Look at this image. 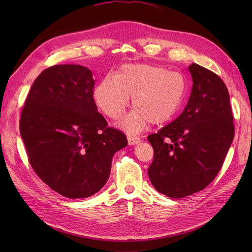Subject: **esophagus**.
Wrapping results in <instances>:
<instances>
[{"label": "esophagus", "instance_id": "esophagus-1", "mask_svg": "<svg viewBox=\"0 0 252 252\" xmlns=\"http://www.w3.org/2000/svg\"><path fill=\"white\" fill-rule=\"evenodd\" d=\"M128 143L129 145H135L141 142L140 138H138V136H134V135H128Z\"/></svg>", "mask_w": 252, "mask_h": 252}]
</instances>
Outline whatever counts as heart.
I'll return each instance as SVG.
<instances>
[{
    "mask_svg": "<svg viewBox=\"0 0 252 252\" xmlns=\"http://www.w3.org/2000/svg\"><path fill=\"white\" fill-rule=\"evenodd\" d=\"M185 78L179 72L148 64H127L117 75H107L94 90L96 105L106 116L118 120L132 96L134 109L122 122L129 132L170 121L184 101Z\"/></svg>",
    "mask_w": 252,
    "mask_h": 252,
    "instance_id": "obj_1",
    "label": "heart"
}]
</instances>
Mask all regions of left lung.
Masks as SVG:
<instances>
[{
	"label": "left lung",
	"instance_id": "1",
	"mask_svg": "<svg viewBox=\"0 0 252 252\" xmlns=\"http://www.w3.org/2000/svg\"><path fill=\"white\" fill-rule=\"evenodd\" d=\"M188 69L193 84L184 111L147 138L155 152L148 168L151 184L174 199L201 191L216 179L234 136L223 80L197 64Z\"/></svg>",
	"mask_w": 252,
	"mask_h": 252
}]
</instances>
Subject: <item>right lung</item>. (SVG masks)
I'll list each match as a JSON object with an SVG mask.
<instances>
[{"instance_id": "right-lung-1", "label": "right lung", "mask_w": 252, "mask_h": 252, "mask_svg": "<svg viewBox=\"0 0 252 252\" xmlns=\"http://www.w3.org/2000/svg\"><path fill=\"white\" fill-rule=\"evenodd\" d=\"M93 72L55 65L33 82L22 109L20 133L32 169L68 199H85L107 182L112 157L128 144L97 112Z\"/></svg>"}]
</instances>
